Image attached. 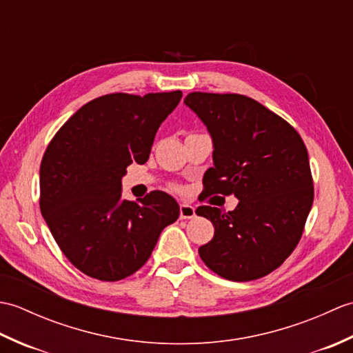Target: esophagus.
Returning <instances> with one entry per match:
<instances>
[{
  "instance_id": "esophagus-1",
  "label": "esophagus",
  "mask_w": 353,
  "mask_h": 353,
  "mask_svg": "<svg viewBox=\"0 0 353 353\" xmlns=\"http://www.w3.org/2000/svg\"><path fill=\"white\" fill-rule=\"evenodd\" d=\"M179 212H181V219L182 220H190L196 216V209H194L191 205H181V209H179Z\"/></svg>"
}]
</instances>
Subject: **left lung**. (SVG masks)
Here are the masks:
<instances>
[{
    "instance_id": "left-lung-1",
    "label": "left lung",
    "mask_w": 353,
    "mask_h": 353,
    "mask_svg": "<svg viewBox=\"0 0 353 353\" xmlns=\"http://www.w3.org/2000/svg\"><path fill=\"white\" fill-rule=\"evenodd\" d=\"M185 104L214 141L206 196H234V211L200 206L214 238L200 258L224 279L247 282L272 273L296 249L314 201V183L301 134L283 118L241 94L191 92Z\"/></svg>"
}]
</instances>
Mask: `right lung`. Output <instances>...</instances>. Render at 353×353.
Returning <instances> with one entry per match:
<instances>
[{
	"instance_id": "1",
	"label": "right lung",
	"mask_w": 353,
	"mask_h": 353,
	"mask_svg": "<svg viewBox=\"0 0 353 353\" xmlns=\"http://www.w3.org/2000/svg\"><path fill=\"white\" fill-rule=\"evenodd\" d=\"M182 91L115 92L80 108L45 150L39 206L71 264L94 279L121 281L145 264L161 232L179 219L177 201L152 191L121 199V177L145 163L162 121Z\"/></svg>"
}]
</instances>
